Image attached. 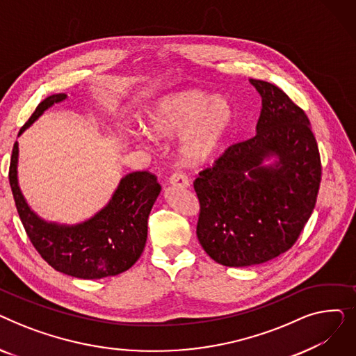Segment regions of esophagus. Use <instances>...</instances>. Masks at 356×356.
Returning <instances> with one entry per match:
<instances>
[{"mask_svg": "<svg viewBox=\"0 0 356 356\" xmlns=\"http://www.w3.org/2000/svg\"><path fill=\"white\" fill-rule=\"evenodd\" d=\"M168 183L172 186H177V188H189V179L179 172L168 177Z\"/></svg>", "mask_w": 356, "mask_h": 356, "instance_id": "1", "label": "esophagus"}]
</instances>
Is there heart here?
<instances>
[{
	"instance_id": "heart-1",
	"label": "heart",
	"mask_w": 356,
	"mask_h": 356,
	"mask_svg": "<svg viewBox=\"0 0 356 356\" xmlns=\"http://www.w3.org/2000/svg\"><path fill=\"white\" fill-rule=\"evenodd\" d=\"M232 122L234 109L225 98H213L199 89H184L160 98L148 111L144 128L159 140L180 137V161L196 167L220 152ZM133 137L143 140L141 133H134Z\"/></svg>"
}]
</instances>
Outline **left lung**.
Segmentation results:
<instances>
[{
  "label": "left lung",
  "instance_id": "obj_1",
  "mask_svg": "<svg viewBox=\"0 0 356 356\" xmlns=\"http://www.w3.org/2000/svg\"><path fill=\"white\" fill-rule=\"evenodd\" d=\"M250 82L263 104L257 134L231 145L193 183L197 239L227 267L263 264L289 251L314 209L322 176L305 111L278 86Z\"/></svg>",
  "mask_w": 356,
  "mask_h": 356
}]
</instances>
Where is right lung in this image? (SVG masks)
I'll return each mask as SVG.
<instances>
[{
    "label": "right lung",
    "mask_w": 356,
    "mask_h": 356,
    "mask_svg": "<svg viewBox=\"0 0 356 356\" xmlns=\"http://www.w3.org/2000/svg\"><path fill=\"white\" fill-rule=\"evenodd\" d=\"M66 98V93H54L37 105L18 137L44 111ZM17 165L15 141L8 179L17 212L31 244L49 266L72 277L97 280L121 274L136 264L145 247L148 215L161 192L154 175L128 173L99 212L76 225H65L44 220L29 207L18 186Z\"/></svg>",
    "instance_id": "add662e5"
}]
</instances>
